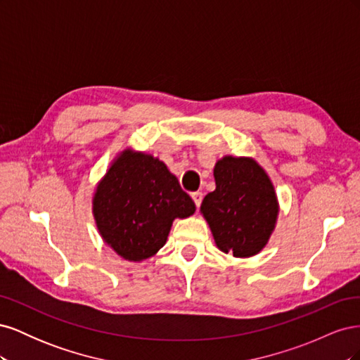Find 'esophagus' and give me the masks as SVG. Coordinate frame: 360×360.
<instances>
[{"mask_svg": "<svg viewBox=\"0 0 360 360\" xmlns=\"http://www.w3.org/2000/svg\"><path fill=\"white\" fill-rule=\"evenodd\" d=\"M191 197H192L195 205H197V209H200L201 201H202V193H201V192H193V193L191 195Z\"/></svg>", "mask_w": 360, "mask_h": 360, "instance_id": "obj_1", "label": "esophagus"}]
</instances>
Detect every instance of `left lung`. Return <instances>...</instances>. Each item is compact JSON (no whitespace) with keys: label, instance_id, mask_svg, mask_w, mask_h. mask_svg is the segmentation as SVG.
Segmentation results:
<instances>
[{"label":"left lung","instance_id":"obj_1","mask_svg":"<svg viewBox=\"0 0 360 360\" xmlns=\"http://www.w3.org/2000/svg\"><path fill=\"white\" fill-rule=\"evenodd\" d=\"M216 189L207 193L201 214L225 254H259L275 231L279 202L274 183L254 158L224 156L216 162Z\"/></svg>","mask_w":360,"mask_h":360}]
</instances>
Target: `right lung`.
Segmentation results:
<instances>
[{"label": "right lung", "mask_w": 360, "mask_h": 360, "mask_svg": "<svg viewBox=\"0 0 360 360\" xmlns=\"http://www.w3.org/2000/svg\"><path fill=\"white\" fill-rule=\"evenodd\" d=\"M91 210L102 240L126 261L141 263L167 243L174 219L195 204L159 158L124 148L96 184Z\"/></svg>", "instance_id": "obj_1"}]
</instances>
